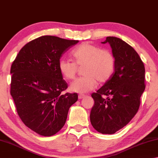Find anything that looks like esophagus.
Listing matches in <instances>:
<instances>
[{"label":"esophagus","instance_id":"esophagus-1","mask_svg":"<svg viewBox=\"0 0 158 158\" xmlns=\"http://www.w3.org/2000/svg\"><path fill=\"white\" fill-rule=\"evenodd\" d=\"M85 95L84 94H79L78 95V98L79 99H81V98H83L85 97Z\"/></svg>","mask_w":158,"mask_h":158}]
</instances>
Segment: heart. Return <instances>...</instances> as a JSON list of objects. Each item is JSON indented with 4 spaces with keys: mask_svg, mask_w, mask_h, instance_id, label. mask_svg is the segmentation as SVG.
Returning <instances> with one entry per match:
<instances>
[{
    "mask_svg": "<svg viewBox=\"0 0 158 158\" xmlns=\"http://www.w3.org/2000/svg\"><path fill=\"white\" fill-rule=\"evenodd\" d=\"M74 62L60 59L58 69L65 79L71 81L76 77L78 67L82 68L83 77H80L70 85L72 92L87 93L94 89L97 81L104 83L112 77L115 68V57L107 49L89 43H82L71 52Z\"/></svg>",
    "mask_w": 158,
    "mask_h": 158,
    "instance_id": "1",
    "label": "heart"
}]
</instances>
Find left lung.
Wrapping results in <instances>:
<instances>
[{
    "mask_svg": "<svg viewBox=\"0 0 158 158\" xmlns=\"http://www.w3.org/2000/svg\"><path fill=\"white\" fill-rule=\"evenodd\" d=\"M106 43L115 57L114 72L92 94L95 103L90 121L96 131L110 135L126 126L138 112L146 87L145 67L136 51L122 40L107 37L102 42Z\"/></svg>",
    "mask_w": 158,
    "mask_h": 158,
    "instance_id": "left-lung-1",
    "label": "left lung"
}]
</instances>
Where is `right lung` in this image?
Segmentation results:
<instances>
[{
	"label": "right lung",
	"mask_w": 158,
	"mask_h": 158,
	"mask_svg": "<svg viewBox=\"0 0 158 158\" xmlns=\"http://www.w3.org/2000/svg\"><path fill=\"white\" fill-rule=\"evenodd\" d=\"M77 40L41 36L26 44L11 66L10 94L23 123L42 136L59 132L65 124L77 93L62 94L68 85L58 69L60 57Z\"/></svg>",
	"instance_id": "right-lung-1"
}]
</instances>
